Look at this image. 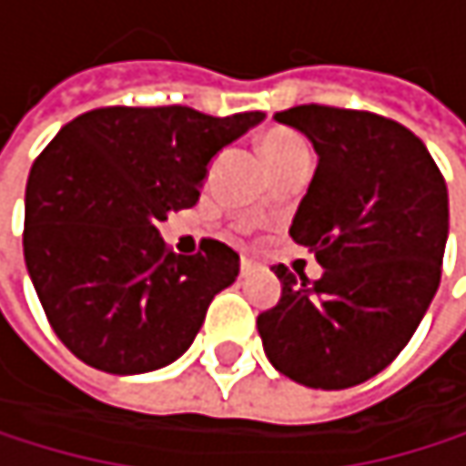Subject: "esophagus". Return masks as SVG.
<instances>
[{"label": "esophagus", "instance_id": "34e87169", "mask_svg": "<svg viewBox=\"0 0 466 466\" xmlns=\"http://www.w3.org/2000/svg\"><path fill=\"white\" fill-rule=\"evenodd\" d=\"M248 271H254V262L251 259H243V274H248Z\"/></svg>", "mask_w": 466, "mask_h": 466}]
</instances>
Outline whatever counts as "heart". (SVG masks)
Here are the masks:
<instances>
[{"label":"heart","instance_id":"1","mask_svg":"<svg viewBox=\"0 0 466 466\" xmlns=\"http://www.w3.org/2000/svg\"><path fill=\"white\" fill-rule=\"evenodd\" d=\"M259 156H262L268 170H277L296 156H308V147H304V142L296 134L282 131V128H271L259 137ZM262 215H265V204H257L251 209V218H262Z\"/></svg>","mask_w":466,"mask_h":466}]
</instances>
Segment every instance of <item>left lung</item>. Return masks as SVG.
Masks as SVG:
<instances>
[{"label":"left lung","mask_w":466,"mask_h":466,"mask_svg":"<svg viewBox=\"0 0 466 466\" xmlns=\"http://www.w3.org/2000/svg\"><path fill=\"white\" fill-rule=\"evenodd\" d=\"M277 122L308 137L319 165L290 238L316 251L321 279L285 265L277 308L257 319L268 360L310 389H350L410 341L441 279L447 187L422 139L350 108L296 106Z\"/></svg>","instance_id":"1"}]
</instances>
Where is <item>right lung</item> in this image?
I'll use <instances>...</instances> for the list:
<instances>
[{"label": "right lung", "mask_w": 466, "mask_h": 466, "mask_svg": "<svg viewBox=\"0 0 466 466\" xmlns=\"http://www.w3.org/2000/svg\"><path fill=\"white\" fill-rule=\"evenodd\" d=\"M265 114L97 108L58 131L25 192V262L64 347L108 374L178 360L240 274L218 240L170 254L158 223L195 207L212 158Z\"/></svg>", "instance_id": "right-lung-1"}]
</instances>
